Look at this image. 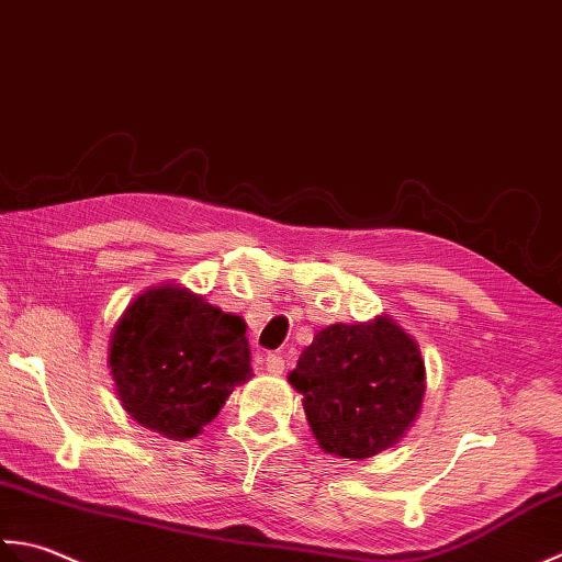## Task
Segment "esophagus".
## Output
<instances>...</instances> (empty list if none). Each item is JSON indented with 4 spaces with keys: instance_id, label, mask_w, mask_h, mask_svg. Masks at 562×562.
<instances>
[{
    "instance_id": "obj_1",
    "label": "esophagus",
    "mask_w": 562,
    "mask_h": 562,
    "mask_svg": "<svg viewBox=\"0 0 562 562\" xmlns=\"http://www.w3.org/2000/svg\"><path fill=\"white\" fill-rule=\"evenodd\" d=\"M283 369H285L283 357H279V353H269V357H267V371L273 373V375H281Z\"/></svg>"
}]
</instances>
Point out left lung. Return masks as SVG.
<instances>
[{
  "mask_svg": "<svg viewBox=\"0 0 562 562\" xmlns=\"http://www.w3.org/2000/svg\"><path fill=\"white\" fill-rule=\"evenodd\" d=\"M289 383L303 395L319 449L363 461L405 437L422 412L427 371L419 345L391 315L329 325L305 347Z\"/></svg>",
  "mask_w": 562,
  "mask_h": 562,
  "instance_id": "obj_1",
  "label": "left lung"
}]
</instances>
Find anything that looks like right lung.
<instances>
[{
  "label": "right lung",
  "instance_id": "add662e5",
  "mask_svg": "<svg viewBox=\"0 0 562 562\" xmlns=\"http://www.w3.org/2000/svg\"><path fill=\"white\" fill-rule=\"evenodd\" d=\"M247 325L181 283L143 291L109 339V369L137 425L184 441L217 417L251 378Z\"/></svg>",
  "mask_w": 562,
  "mask_h": 562
}]
</instances>
